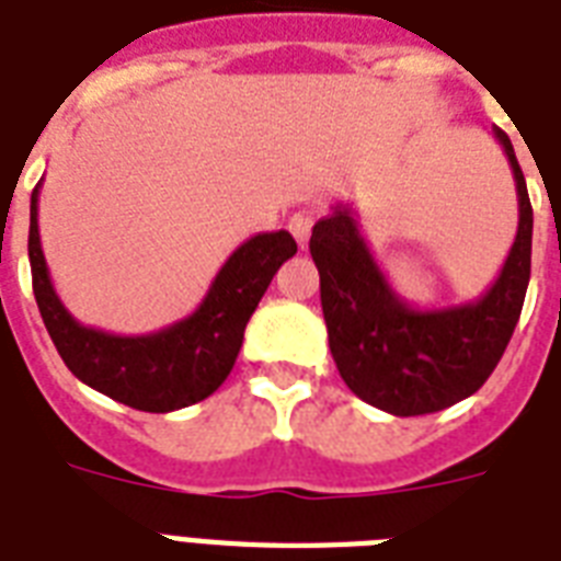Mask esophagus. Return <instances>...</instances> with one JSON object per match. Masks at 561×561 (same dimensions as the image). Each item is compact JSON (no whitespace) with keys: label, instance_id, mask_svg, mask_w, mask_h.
I'll return each mask as SVG.
<instances>
[{"label":"esophagus","instance_id":"34e87169","mask_svg":"<svg viewBox=\"0 0 561 561\" xmlns=\"http://www.w3.org/2000/svg\"><path fill=\"white\" fill-rule=\"evenodd\" d=\"M288 229L294 232L299 247H308V238H311V229H314V215H311V211H297V215L288 220Z\"/></svg>","mask_w":561,"mask_h":561}]
</instances>
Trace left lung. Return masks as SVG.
<instances>
[{
	"mask_svg": "<svg viewBox=\"0 0 561 561\" xmlns=\"http://www.w3.org/2000/svg\"><path fill=\"white\" fill-rule=\"evenodd\" d=\"M518 192V232L483 297L448 308H413L396 294L364 241L355 211L337 203L317 220L311 255L320 271L329 350L358 399L392 416H422L483 387L522 317L530 285L533 206L513 142L492 127Z\"/></svg>",
	"mask_w": 561,
	"mask_h": 561,
	"instance_id": "obj_1",
	"label": "left lung"
}]
</instances>
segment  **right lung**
<instances>
[{"mask_svg":"<svg viewBox=\"0 0 561 561\" xmlns=\"http://www.w3.org/2000/svg\"><path fill=\"white\" fill-rule=\"evenodd\" d=\"M31 194L28 262L48 337L78 381L127 408L171 413L218 390L236 364L244 329L282 264L297 253L290 232L247 238L218 271L209 294L186 320L151 334H110L78 323L57 297L39 247L37 197Z\"/></svg>","mask_w":561,"mask_h":561,"instance_id":"add662e5","label":"right lung"}]
</instances>
